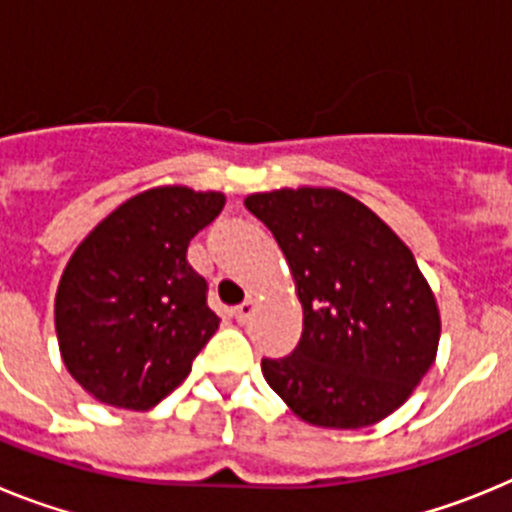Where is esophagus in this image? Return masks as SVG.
Returning <instances> with one entry per match:
<instances>
[{
  "mask_svg": "<svg viewBox=\"0 0 512 512\" xmlns=\"http://www.w3.org/2000/svg\"><path fill=\"white\" fill-rule=\"evenodd\" d=\"M253 310H256V300H251V297H248L246 302H241V305L235 307L233 318L238 320V323H246V320L253 315Z\"/></svg>",
  "mask_w": 512,
  "mask_h": 512,
  "instance_id": "34e87169",
  "label": "esophagus"
}]
</instances>
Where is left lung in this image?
Masks as SVG:
<instances>
[{"mask_svg": "<svg viewBox=\"0 0 512 512\" xmlns=\"http://www.w3.org/2000/svg\"><path fill=\"white\" fill-rule=\"evenodd\" d=\"M246 210L277 238L302 302L295 351L261 359L271 390L320 428H364L395 413L441 338L410 248L338 189L251 194Z\"/></svg>", "mask_w": 512, "mask_h": 512, "instance_id": "1", "label": "left lung"}]
</instances>
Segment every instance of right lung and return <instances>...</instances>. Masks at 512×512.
Listing matches in <instances>:
<instances>
[{"mask_svg": "<svg viewBox=\"0 0 512 512\" xmlns=\"http://www.w3.org/2000/svg\"><path fill=\"white\" fill-rule=\"evenodd\" d=\"M223 205L220 192L148 189L76 248L58 284L56 333L63 364L89 395L148 410L187 379L220 323L187 248Z\"/></svg>", "mask_w": 512, "mask_h": 512, "instance_id": "1", "label": "right lung"}]
</instances>
